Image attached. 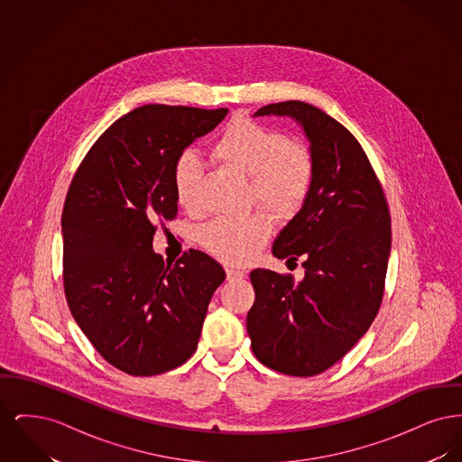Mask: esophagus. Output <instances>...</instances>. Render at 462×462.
Instances as JSON below:
<instances>
[{
  "mask_svg": "<svg viewBox=\"0 0 462 462\" xmlns=\"http://www.w3.org/2000/svg\"><path fill=\"white\" fill-rule=\"evenodd\" d=\"M244 270H239V268H232V266H228L226 268V279L228 281H241L244 279Z\"/></svg>",
  "mask_w": 462,
  "mask_h": 462,
  "instance_id": "34e87169",
  "label": "esophagus"
}]
</instances>
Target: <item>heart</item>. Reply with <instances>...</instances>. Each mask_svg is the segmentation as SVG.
<instances>
[{
  "label": "heart",
  "mask_w": 462,
  "mask_h": 462,
  "mask_svg": "<svg viewBox=\"0 0 462 462\" xmlns=\"http://www.w3.org/2000/svg\"><path fill=\"white\" fill-rule=\"evenodd\" d=\"M211 155L228 168L249 176L256 200L275 218L294 217L307 200L313 183V155L307 145L251 119L232 121L211 147ZM202 162L192 151L178 155L173 185L178 204L189 211L198 206ZM270 234L263 213L242 218H217L199 232L200 244L221 262H249Z\"/></svg>",
  "instance_id": "obj_1"
}]
</instances>
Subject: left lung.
Wrapping results in <instances>:
<instances>
[{
    "label": "left lung",
    "mask_w": 462,
    "mask_h": 462,
    "mask_svg": "<svg viewBox=\"0 0 462 462\" xmlns=\"http://www.w3.org/2000/svg\"><path fill=\"white\" fill-rule=\"evenodd\" d=\"M258 116L294 119L315 170L307 200L272 245L286 263L303 258L305 277L294 282L253 270L247 332L266 367L307 377L328 371L371 328L383 300L392 220L367 155L343 125L298 100L264 106Z\"/></svg>",
    "instance_id": "1"
}]
</instances>
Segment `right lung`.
<instances>
[{
  "label": "right lung",
  "mask_w": 462,
  "mask_h": 462,
  "mask_svg": "<svg viewBox=\"0 0 462 462\" xmlns=\"http://www.w3.org/2000/svg\"><path fill=\"white\" fill-rule=\"evenodd\" d=\"M228 109L143 106L93 143L62 211L67 305L110 365L132 375L168 373L198 348L225 270L190 249L175 264L152 249L157 218L173 220V168Z\"/></svg>",
  "instance_id": "obj_1"
}]
</instances>
